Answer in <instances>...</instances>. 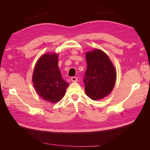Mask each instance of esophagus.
I'll use <instances>...</instances> for the list:
<instances>
[{"mask_svg":"<svg viewBox=\"0 0 150 150\" xmlns=\"http://www.w3.org/2000/svg\"><path fill=\"white\" fill-rule=\"evenodd\" d=\"M71 80L72 82H74V83H76V82H77V81H78V79H77V78H76V77H74V76L71 77Z\"/></svg>","mask_w":150,"mask_h":150,"instance_id":"34e87169","label":"esophagus"}]
</instances>
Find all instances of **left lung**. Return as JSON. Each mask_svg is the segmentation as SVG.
I'll list each match as a JSON object with an SVG mask.
<instances>
[{
    "label": "left lung",
    "instance_id": "1",
    "mask_svg": "<svg viewBox=\"0 0 150 150\" xmlns=\"http://www.w3.org/2000/svg\"><path fill=\"white\" fill-rule=\"evenodd\" d=\"M87 69L83 81L85 92L93 100L104 98L114 88L116 72L106 53L99 49L86 54Z\"/></svg>",
    "mask_w": 150,
    "mask_h": 150
}]
</instances>
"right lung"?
<instances>
[{
	"instance_id": "1",
	"label": "right lung",
	"mask_w": 150,
	"mask_h": 150,
	"mask_svg": "<svg viewBox=\"0 0 150 150\" xmlns=\"http://www.w3.org/2000/svg\"><path fill=\"white\" fill-rule=\"evenodd\" d=\"M33 82L38 94L44 100L52 103L61 100L69 84L61 76L57 54H46L41 56L35 66Z\"/></svg>"
}]
</instances>
